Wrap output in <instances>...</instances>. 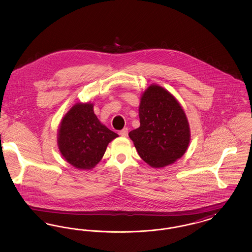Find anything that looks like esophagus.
Listing matches in <instances>:
<instances>
[{
	"instance_id": "34e87169",
	"label": "esophagus",
	"mask_w": 252,
	"mask_h": 252,
	"mask_svg": "<svg viewBox=\"0 0 252 252\" xmlns=\"http://www.w3.org/2000/svg\"><path fill=\"white\" fill-rule=\"evenodd\" d=\"M120 135L122 137H127V135H128V129L126 127V128H124V129H122L120 131Z\"/></svg>"
}]
</instances>
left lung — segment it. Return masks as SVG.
<instances>
[{"mask_svg": "<svg viewBox=\"0 0 252 252\" xmlns=\"http://www.w3.org/2000/svg\"><path fill=\"white\" fill-rule=\"evenodd\" d=\"M140 127L128 136L138 154L151 167L170 165L183 156L191 140L190 126L177 98L159 85L141 95Z\"/></svg>", "mask_w": 252, "mask_h": 252, "instance_id": "1", "label": "left lung"}]
</instances>
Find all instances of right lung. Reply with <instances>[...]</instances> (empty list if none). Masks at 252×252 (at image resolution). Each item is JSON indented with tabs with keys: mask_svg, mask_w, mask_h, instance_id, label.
Instances as JSON below:
<instances>
[{
	"mask_svg": "<svg viewBox=\"0 0 252 252\" xmlns=\"http://www.w3.org/2000/svg\"><path fill=\"white\" fill-rule=\"evenodd\" d=\"M118 134L97 118L94 103H76L62 117L58 129V146L63 158L79 170L95 167L108 144Z\"/></svg>",
	"mask_w": 252,
	"mask_h": 252,
	"instance_id": "right-lung-1",
	"label": "right lung"
}]
</instances>
